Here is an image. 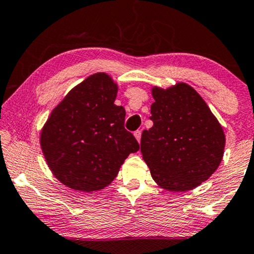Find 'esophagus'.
Returning a JSON list of instances; mask_svg holds the SVG:
<instances>
[{
	"label": "esophagus",
	"mask_w": 254,
	"mask_h": 254,
	"mask_svg": "<svg viewBox=\"0 0 254 254\" xmlns=\"http://www.w3.org/2000/svg\"><path fill=\"white\" fill-rule=\"evenodd\" d=\"M141 135H142V131L141 130H137V131H135V132H133V136L136 137V139L137 141H141Z\"/></svg>",
	"instance_id": "1"
}]
</instances>
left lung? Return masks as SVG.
Wrapping results in <instances>:
<instances>
[{
  "label": "left lung",
  "instance_id": "8db88e82",
  "mask_svg": "<svg viewBox=\"0 0 254 254\" xmlns=\"http://www.w3.org/2000/svg\"><path fill=\"white\" fill-rule=\"evenodd\" d=\"M153 127L141 137V151L153 179L167 191H188L208 180L223 157L226 136L203 98L179 82L151 88Z\"/></svg>",
  "mask_w": 254,
  "mask_h": 254
}]
</instances>
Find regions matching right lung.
Masks as SVG:
<instances>
[{
	"label": "right lung",
	"mask_w": 254,
	"mask_h": 254,
	"mask_svg": "<svg viewBox=\"0 0 254 254\" xmlns=\"http://www.w3.org/2000/svg\"><path fill=\"white\" fill-rule=\"evenodd\" d=\"M117 92L110 75H90L64 97L43 127L44 157L52 174L72 190H103L129 154L139 149L124 127V107L115 105Z\"/></svg>",
	"instance_id": "add662e5"
}]
</instances>
